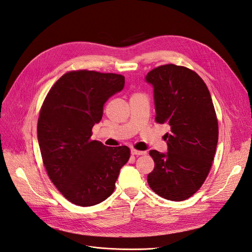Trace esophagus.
<instances>
[{
	"label": "esophagus",
	"instance_id": "obj_1",
	"mask_svg": "<svg viewBox=\"0 0 252 252\" xmlns=\"http://www.w3.org/2000/svg\"><path fill=\"white\" fill-rule=\"evenodd\" d=\"M131 155L132 156H144L146 155V151H141L136 149H131Z\"/></svg>",
	"mask_w": 252,
	"mask_h": 252
}]
</instances>
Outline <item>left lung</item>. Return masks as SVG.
I'll list each match as a JSON object with an SVG mask.
<instances>
[{
  "instance_id": "left-lung-1",
  "label": "left lung",
  "mask_w": 252,
  "mask_h": 252,
  "mask_svg": "<svg viewBox=\"0 0 252 252\" xmlns=\"http://www.w3.org/2000/svg\"><path fill=\"white\" fill-rule=\"evenodd\" d=\"M155 88L156 122L170 126L167 154L150 150L155 169L148 184L159 196L184 201L201 188L219 140L218 118L205 82L185 66L166 64L148 72Z\"/></svg>"
}]
</instances>
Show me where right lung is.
I'll list each match as a JSON object with an SVG mask.
<instances>
[{"label":"right lung","mask_w":252,"mask_h":252,"mask_svg":"<svg viewBox=\"0 0 252 252\" xmlns=\"http://www.w3.org/2000/svg\"><path fill=\"white\" fill-rule=\"evenodd\" d=\"M124 85L122 74L72 70L55 83L43 102L37 121L43 163L53 185L72 204L88 207L105 201L130 158L127 146L91 140L105 102Z\"/></svg>","instance_id":"1"}]
</instances>
